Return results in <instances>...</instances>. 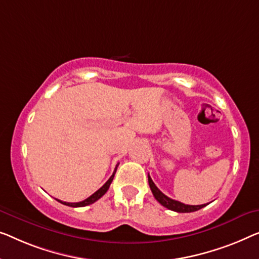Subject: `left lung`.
I'll return each instance as SVG.
<instances>
[{
	"mask_svg": "<svg viewBox=\"0 0 259 259\" xmlns=\"http://www.w3.org/2000/svg\"><path fill=\"white\" fill-rule=\"evenodd\" d=\"M148 183H149V188H151L153 195H154L155 200L159 202L160 204H162L164 208L169 209V210H173L176 212H193L196 210H200L203 207H205L207 204H201V205H189V204H185L182 202L175 201L173 198L168 197L164 195L162 192H160V189L155 186V183L153 182V180L151 179V176L148 174Z\"/></svg>",
	"mask_w": 259,
	"mask_h": 259,
	"instance_id": "left-lung-1",
	"label": "left lung"
}]
</instances>
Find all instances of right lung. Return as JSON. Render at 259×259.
<instances>
[{
	"label": "right lung",
	"instance_id": "1",
	"mask_svg": "<svg viewBox=\"0 0 259 259\" xmlns=\"http://www.w3.org/2000/svg\"><path fill=\"white\" fill-rule=\"evenodd\" d=\"M118 164H119V163H118ZM118 164H117V167H118ZM117 167H115V169H114V171H113V174L111 175V178L107 180V182L105 183V185L102 187V188H99L98 190H97V192H96L95 194H92L91 196L86 198V200L81 201V202H77V203H70V202H63V201H61V200H57V201H58V202H61L62 204L69 205V207H73V208H77V207H86V205L95 203V202H96V201H98L99 198L102 197L103 195L107 192L108 188H110V185L112 183V181H113V178H114L115 171H117Z\"/></svg>",
	"mask_w": 259,
	"mask_h": 259
}]
</instances>
